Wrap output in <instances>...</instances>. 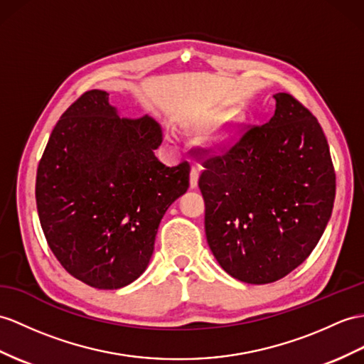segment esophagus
I'll return each mask as SVG.
<instances>
[{"mask_svg":"<svg viewBox=\"0 0 364 364\" xmlns=\"http://www.w3.org/2000/svg\"><path fill=\"white\" fill-rule=\"evenodd\" d=\"M198 182H199V170L196 166L191 168V173H190V187L191 188H196L198 187Z\"/></svg>","mask_w":364,"mask_h":364,"instance_id":"34e87169","label":"esophagus"}]
</instances>
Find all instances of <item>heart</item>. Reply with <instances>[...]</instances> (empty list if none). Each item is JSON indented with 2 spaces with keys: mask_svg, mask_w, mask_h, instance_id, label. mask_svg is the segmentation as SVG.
Here are the masks:
<instances>
[{
  "mask_svg": "<svg viewBox=\"0 0 364 364\" xmlns=\"http://www.w3.org/2000/svg\"><path fill=\"white\" fill-rule=\"evenodd\" d=\"M166 137H168V140L176 141V140H177V132H176L173 128H168V131H166Z\"/></svg>",
  "mask_w": 364,
  "mask_h": 364,
  "instance_id": "b5f03b06",
  "label": "heart"
}]
</instances>
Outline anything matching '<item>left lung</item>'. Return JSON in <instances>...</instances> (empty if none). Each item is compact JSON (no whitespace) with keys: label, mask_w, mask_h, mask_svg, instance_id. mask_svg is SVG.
<instances>
[{"label":"left lung","mask_w":364,"mask_h":364,"mask_svg":"<svg viewBox=\"0 0 364 364\" xmlns=\"http://www.w3.org/2000/svg\"><path fill=\"white\" fill-rule=\"evenodd\" d=\"M270 122L242 131L202 161L210 250L247 284L284 278L312 253L329 223L335 171L312 112L279 92Z\"/></svg>","instance_id":"8db88e82"}]
</instances>
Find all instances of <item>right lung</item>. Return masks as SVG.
I'll list each match as a JSON object with an SVG mask.
<instances>
[{
	"instance_id": "obj_1",
	"label": "right lung",
	"mask_w": 364,
	"mask_h": 364,
	"mask_svg": "<svg viewBox=\"0 0 364 364\" xmlns=\"http://www.w3.org/2000/svg\"><path fill=\"white\" fill-rule=\"evenodd\" d=\"M162 132L148 115L122 117L106 91L85 92L61 115L37 170L35 198L52 253L85 284L136 281L159 224L190 187V165L154 156Z\"/></svg>"
}]
</instances>
